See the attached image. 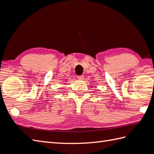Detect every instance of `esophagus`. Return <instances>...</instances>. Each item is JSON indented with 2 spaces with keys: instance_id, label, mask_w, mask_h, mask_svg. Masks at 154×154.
<instances>
[{
  "instance_id": "esophagus-1",
  "label": "esophagus",
  "mask_w": 154,
  "mask_h": 154,
  "mask_svg": "<svg viewBox=\"0 0 154 154\" xmlns=\"http://www.w3.org/2000/svg\"><path fill=\"white\" fill-rule=\"evenodd\" d=\"M77 78H78V80H83V78H84V76H83V75H82V76H77Z\"/></svg>"
}]
</instances>
